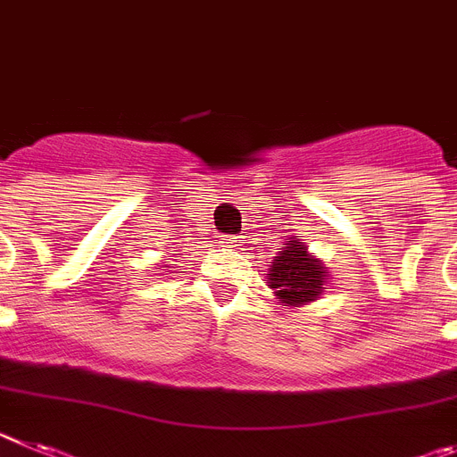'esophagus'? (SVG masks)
<instances>
[{
  "label": "esophagus",
  "mask_w": 457,
  "mask_h": 457,
  "mask_svg": "<svg viewBox=\"0 0 457 457\" xmlns=\"http://www.w3.org/2000/svg\"><path fill=\"white\" fill-rule=\"evenodd\" d=\"M223 244H228V245H237V241H234V237H225V238H223Z\"/></svg>",
  "instance_id": "esophagus-1"
}]
</instances>
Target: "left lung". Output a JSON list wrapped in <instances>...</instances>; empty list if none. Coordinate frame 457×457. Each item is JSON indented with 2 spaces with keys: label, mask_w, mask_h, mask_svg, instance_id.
<instances>
[{
  "label": "left lung",
  "mask_w": 457,
  "mask_h": 457,
  "mask_svg": "<svg viewBox=\"0 0 457 457\" xmlns=\"http://www.w3.org/2000/svg\"><path fill=\"white\" fill-rule=\"evenodd\" d=\"M266 278L270 289L278 291L287 305H300L319 298L326 282V270L316 262L314 254L307 253L303 241L291 237L287 244H282V248H278Z\"/></svg>",
  "instance_id": "obj_1"
}]
</instances>
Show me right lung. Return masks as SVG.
Here are the masks:
<instances>
[{
    "label": "right lung",
    "instance_id": "right-lung-1",
    "mask_svg": "<svg viewBox=\"0 0 457 457\" xmlns=\"http://www.w3.org/2000/svg\"><path fill=\"white\" fill-rule=\"evenodd\" d=\"M163 269H166V266H163Z\"/></svg>",
    "mask_w": 457,
    "mask_h": 457
}]
</instances>
